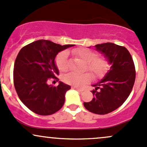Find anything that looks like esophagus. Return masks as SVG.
Returning a JSON list of instances; mask_svg holds the SVG:
<instances>
[{
	"instance_id": "esophagus-1",
	"label": "esophagus",
	"mask_w": 147,
	"mask_h": 147,
	"mask_svg": "<svg viewBox=\"0 0 147 147\" xmlns=\"http://www.w3.org/2000/svg\"><path fill=\"white\" fill-rule=\"evenodd\" d=\"M72 89H75V90H78V91H80V92H82V91H84V89L83 88H79L78 87H76V86H72Z\"/></svg>"
}]
</instances>
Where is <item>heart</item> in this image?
Masks as SVG:
<instances>
[{
	"label": "heart",
	"mask_w": 147,
	"mask_h": 147,
	"mask_svg": "<svg viewBox=\"0 0 147 147\" xmlns=\"http://www.w3.org/2000/svg\"><path fill=\"white\" fill-rule=\"evenodd\" d=\"M75 56L79 57L86 63V69L95 77L101 78L106 75L109 69V63L105 57H98V55L94 50L82 48L72 50ZM68 52L63 51L57 55L56 65L59 70L65 72L68 68ZM92 76L90 73L78 74L76 72H70L63 77V81L66 84L74 86L81 87L85 84L90 82Z\"/></svg>",
	"instance_id": "b5f03b06"
}]
</instances>
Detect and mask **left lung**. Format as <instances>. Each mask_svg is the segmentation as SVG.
<instances>
[{"instance_id": "obj_1", "label": "left lung", "mask_w": 147, "mask_h": 147, "mask_svg": "<svg viewBox=\"0 0 147 147\" xmlns=\"http://www.w3.org/2000/svg\"><path fill=\"white\" fill-rule=\"evenodd\" d=\"M111 65L102 80L92 85L94 97L84 102V107L91 113L105 115L122 106L128 98L136 79L135 65L130 52L125 47L113 43L95 45Z\"/></svg>"}]
</instances>
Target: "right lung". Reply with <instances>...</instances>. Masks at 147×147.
<instances>
[{
	"label": "right lung",
	"instance_id": "right-lung-1",
	"mask_svg": "<svg viewBox=\"0 0 147 147\" xmlns=\"http://www.w3.org/2000/svg\"><path fill=\"white\" fill-rule=\"evenodd\" d=\"M74 45L38 40L25 45L14 62V84L18 97L30 110L49 115L60 110L65 102L68 84L59 82L57 86L49 85L50 78L57 79L59 70L55 57L59 52Z\"/></svg>",
	"mask_w": 147,
	"mask_h": 147
}]
</instances>
